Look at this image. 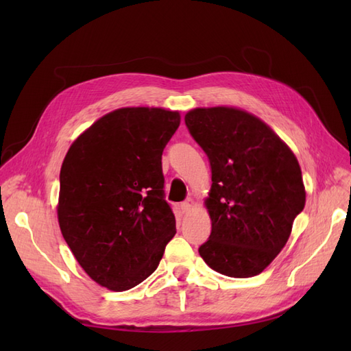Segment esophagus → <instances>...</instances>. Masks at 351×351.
<instances>
[{
  "label": "esophagus",
  "mask_w": 351,
  "mask_h": 351,
  "mask_svg": "<svg viewBox=\"0 0 351 351\" xmlns=\"http://www.w3.org/2000/svg\"><path fill=\"white\" fill-rule=\"evenodd\" d=\"M193 205H195L193 199H192V197H187V199H186V200L183 202V204L180 205V206H182V210L184 212V214H187V212L193 208Z\"/></svg>",
  "instance_id": "obj_1"
}]
</instances>
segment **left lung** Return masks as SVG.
<instances>
[{"label":"left lung","instance_id":"left-lung-1","mask_svg":"<svg viewBox=\"0 0 351 351\" xmlns=\"http://www.w3.org/2000/svg\"><path fill=\"white\" fill-rule=\"evenodd\" d=\"M206 154L212 186L205 205L212 221L199 254L232 278L261 274L290 237L306 192L297 158L258 117L227 107L184 117Z\"/></svg>","mask_w":351,"mask_h":351}]
</instances>
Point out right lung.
Returning a JSON list of instances; mask_svg holds the SVG:
<instances>
[{
	"mask_svg": "<svg viewBox=\"0 0 351 351\" xmlns=\"http://www.w3.org/2000/svg\"><path fill=\"white\" fill-rule=\"evenodd\" d=\"M178 125L177 111L115 110L80 134L62 162V237L84 272L112 291L149 277L176 234L161 159Z\"/></svg>",
	"mask_w": 351,
	"mask_h": 351,
	"instance_id": "obj_1",
	"label": "right lung"
}]
</instances>
